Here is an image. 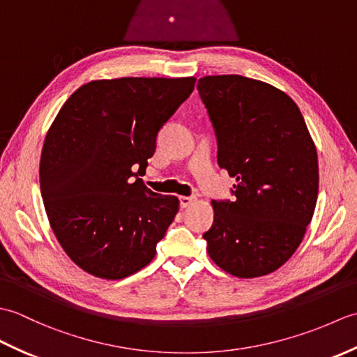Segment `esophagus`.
I'll list each match as a JSON object with an SVG mask.
<instances>
[{"mask_svg": "<svg viewBox=\"0 0 357 357\" xmlns=\"http://www.w3.org/2000/svg\"><path fill=\"white\" fill-rule=\"evenodd\" d=\"M179 202H181V207L185 208V207H190L193 202H196L195 196H179Z\"/></svg>", "mask_w": 357, "mask_h": 357, "instance_id": "34e87169", "label": "esophagus"}]
</instances>
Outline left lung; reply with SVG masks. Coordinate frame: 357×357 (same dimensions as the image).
Returning a JSON list of instances; mask_svg holds the SVG:
<instances>
[{
	"instance_id": "left-lung-1",
	"label": "left lung",
	"mask_w": 357,
	"mask_h": 357,
	"mask_svg": "<svg viewBox=\"0 0 357 357\" xmlns=\"http://www.w3.org/2000/svg\"><path fill=\"white\" fill-rule=\"evenodd\" d=\"M218 138V164L236 199L211 201L207 253L236 278L270 275L301 245L319 190L316 146L282 90L241 75L198 81Z\"/></svg>"
}]
</instances>
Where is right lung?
I'll return each mask as SVG.
<instances>
[{"mask_svg":"<svg viewBox=\"0 0 357 357\" xmlns=\"http://www.w3.org/2000/svg\"><path fill=\"white\" fill-rule=\"evenodd\" d=\"M195 82L193 77L90 81L52 123L40 161L44 208L59 245L89 275L123 279L155 257L179 199L132 178L146 173L159 128Z\"/></svg>","mask_w":357,"mask_h":357,"instance_id":"right-lung-1","label":"right lung"}]
</instances>
